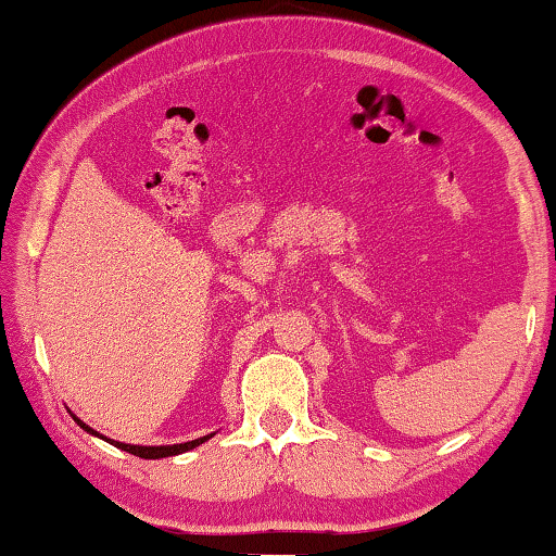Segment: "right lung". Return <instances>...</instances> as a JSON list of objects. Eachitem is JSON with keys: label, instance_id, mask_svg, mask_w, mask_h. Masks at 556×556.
<instances>
[{"label": "right lung", "instance_id": "right-lung-1", "mask_svg": "<svg viewBox=\"0 0 556 556\" xmlns=\"http://www.w3.org/2000/svg\"><path fill=\"white\" fill-rule=\"evenodd\" d=\"M74 420L78 422V426H81V428L86 430V433H91V435H96V438H101V440H105V443L116 445V447H121V451H126V453H130V455L146 457V460H157V457H173V455L188 453V451H192V447L202 445V443H205V440H210V438L215 435V433H210V435H202V438H195V440H188V443H178V445H130V443H118V440H111V438L101 435L99 430H93L91 426H86V422H84L81 418H76V416H74Z\"/></svg>", "mask_w": 556, "mask_h": 556}]
</instances>
